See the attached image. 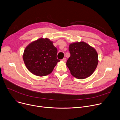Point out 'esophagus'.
Listing matches in <instances>:
<instances>
[{
    "label": "esophagus",
    "mask_w": 120,
    "mask_h": 120,
    "mask_svg": "<svg viewBox=\"0 0 120 120\" xmlns=\"http://www.w3.org/2000/svg\"><path fill=\"white\" fill-rule=\"evenodd\" d=\"M61 61H62L63 62H65L66 61V58H64L63 59H62L61 60Z\"/></svg>",
    "instance_id": "esophagus-1"
}]
</instances>
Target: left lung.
<instances>
[{
	"instance_id": "1",
	"label": "left lung",
	"mask_w": 120,
	"mask_h": 120,
	"mask_svg": "<svg viewBox=\"0 0 120 120\" xmlns=\"http://www.w3.org/2000/svg\"><path fill=\"white\" fill-rule=\"evenodd\" d=\"M69 50L71 55L66 65L72 75L78 79H84L92 75L98 63L95 49L80 41L70 44Z\"/></svg>"
}]
</instances>
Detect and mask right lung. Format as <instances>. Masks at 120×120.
<instances>
[{"label": "right lung", "mask_w": 120, "mask_h": 120, "mask_svg": "<svg viewBox=\"0 0 120 120\" xmlns=\"http://www.w3.org/2000/svg\"><path fill=\"white\" fill-rule=\"evenodd\" d=\"M57 52L53 41L47 38H40L26 47L23 60L31 73L44 76L51 73L57 63L60 61L57 58Z\"/></svg>", "instance_id": "add662e5"}]
</instances>
